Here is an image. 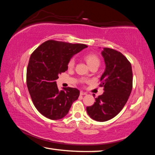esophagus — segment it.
Wrapping results in <instances>:
<instances>
[{
    "instance_id": "obj_1",
    "label": "esophagus",
    "mask_w": 155,
    "mask_h": 155,
    "mask_svg": "<svg viewBox=\"0 0 155 155\" xmlns=\"http://www.w3.org/2000/svg\"><path fill=\"white\" fill-rule=\"evenodd\" d=\"M80 94H81V95H86V94H87V93L84 92V91H81Z\"/></svg>"
}]
</instances>
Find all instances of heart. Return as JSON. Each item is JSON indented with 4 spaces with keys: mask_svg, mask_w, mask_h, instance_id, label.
Returning <instances> with one entry per match:
<instances>
[{
    "mask_svg": "<svg viewBox=\"0 0 155 155\" xmlns=\"http://www.w3.org/2000/svg\"><path fill=\"white\" fill-rule=\"evenodd\" d=\"M83 59H85V61L87 63L89 67L91 68L94 65H97L99 66L100 64H101V60H100L99 57L96 55V54L92 53V52H90V53L85 54L83 56ZM74 65V59H71L70 60V61L68 62V67L69 68H73Z\"/></svg>",
    "mask_w": 155,
    "mask_h": 155,
    "instance_id": "heart-1",
    "label": "heart"
}]
</instances>
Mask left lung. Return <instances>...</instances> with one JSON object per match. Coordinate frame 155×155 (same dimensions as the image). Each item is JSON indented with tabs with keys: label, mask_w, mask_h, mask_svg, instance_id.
I'll return each mask as SVG.
<instances>
[{
	"label": "left lung",
	"mask_w": 155,
	"mask_h": 155,
	"mask_svg": "<svg viewBox=\"0 0 155 155\" xmlns=\"http://www.w3.org/2000/svg\"><path fill=\"white\" fill-rule=\"evenodd\" d=\"M101 54L105 70L100 87H104V92L86 110L91 118L105 122L118 114L127 103L132 91L133 72L130 63L120 52L104 48Z\"/></svg>",
	"instance_id": "left-lung-1"
}]
</instances>
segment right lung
<instances>
[{"instance_id":"1","label":"right lung","mask_w":155,"mask_h":155,"mask_svg":"<svg viewBox=\"0 0 155 155\" xmlns=\"http://www.w3.org/2000/svg\"><path fill=\"white\" fill-rule=\"evenodd\" d=\"M87 47L83 44L48 40L31 54L27 70L28 90L35 108L47 118H63L78 99L79 90L72 87L59 90L56 80L68 70L72 56Z\"/></svg>"}]
</instances>
